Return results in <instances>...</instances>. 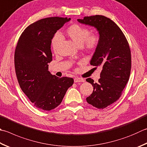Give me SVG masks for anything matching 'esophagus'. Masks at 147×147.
Returning a JSON list of instances; mask_svg holds the SVG:
<instances>
[{
  "instance_id": "esophagus-1",
  "label": "esophagus",
  "mask_w": 147,
  "mask_h": 147,
  "mask_svg": "<svg viewBox=\"0 0 147 147\" xmlns=\"http://www.w3.org/2000/svg\"><path fill=\"white\" fill-rule=\"evenodd\" d=\"M84 82V79L82 78H79V77H76L74 79V82Z\"/></svg>"
}]
</instances>
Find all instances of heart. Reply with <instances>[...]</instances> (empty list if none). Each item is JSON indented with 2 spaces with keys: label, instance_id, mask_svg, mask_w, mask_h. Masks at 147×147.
<instances>
[{
  "label": "heart",
  "instance_id": "b5f03b06",
  "mask_svg": "<svg viewBox=\"0 0 147 147\" xmlns=\"http://www.w3.org/2000/svg\"><path fill=\"white\" fill-rule=\"evenodd\" d=\"M65 34L76 45L86 51H95L100 43V38L97 34H91V30L87 27L75 24L71 25L66 29ZM61 43V37L59 34H54L51 40V46L56 52Z\"/></svg>",
  "mask_w": 147,
  "mask_h": 147
}]
</instances>
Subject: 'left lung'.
Masks as SVG:
<instances>
[{"mask_svg":"<svg viewBox=\"0 0 147 147\" xmlns=\"http://www.w3.org/2000/svg\"><path fill=\"white\" fill-rule=\"evenodd\" d=\"M77 20L95 27L100 38L90 61L91 65L102 67L100 78L95 83L91 78L86 79L93 86L86 101L98 109H104L118 100L129 79L131 53L129 43L120 27L106 16H84Z\"/></svg>","mask_w":147,"mask_h":147,"instance_id":"left-lung-1","label":"left lung"}]
</instances>
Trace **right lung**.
Masks as SVG:
<instances>
[{
  "label": "right lung",
  "instance_id": "add662e5",
  "mask_svg": "<svg viewBox=\"0 0 147 147\" xmlns=\"http://www.w3.org/2000/svg\"><path fill=\"white\" fill-rule=\"evenodd\" d=\"M70 18L49 17L26 27L19 38L15 52L16 77L22 91L34 106L50 111L61 103L74 84L71 77L52 75L48 63L52 60L51 40Z\"/></svg>",
  "mask_w": 147,
  "mask_h": 147
}]
</instances>
